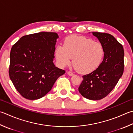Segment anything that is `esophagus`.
Here are the masks:
<instances>
[{
    "mask_svg": "<svg viewBox=\"0 0 133 133\" xmlns=\"http://www.w3.org/2000/svg\"><path fill=\"white\" fill-rule=\"evenodd\" d=\"M67 74H68V75L69 76H73V75H74V74L72 73V72H70V71H68V72H67Z\"/></svg>",
    "mask_w": 133,
    "mask_h": 133,
    "instance_id": "esophagus-1",
    "label": "esophagus"
}]
</instances>
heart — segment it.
<instances>
[{"label": "heart", "instance_id": "b5f03b06", "mask_svg": "<svg viewBox=\"0 0 133 133\" xmlns=\"http://www.w3.org/2000/svg\"><path fill=\"white\" fill-rule=\"evenodd\" d=\"M55 57L59 66L71 63L81 74L91 73L99 67L104 57V48L99 42L84 36L72 35L66 37L63 46H57Z\"/></svg>", "mask_w": 133, "mask_h": 133}]
</instances>
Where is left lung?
<instances>
[{
	"mask_svg": "<svg viewBox=\"0 0 133 133\" xmlns=\"http://www.w3.org/2000/svg\"><path fill=\"white\" fill-rule=\"evenodd\" d=\"M92 33L104 46V59L96 70L83 76L78 90L86 98L99 100L111 92L123 74L124 50L122 45L111 35Z\"/></svg>",
	"mask_w": 133,
	"mask_h": 133,
	"instance_id": "8db88e82",
	"label": "left lung"
}]
</instances>
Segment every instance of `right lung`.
<instances>
[{
    "label": "right lung",
    "mask_w": 133,
    "mask_h": 133,
    "mask_svg": "<svg viewBox=\"0 0 133 133\" xmlns=\"http://www.w3.org/2000/svg\"><path fill=\"white\" fill-rule=\"evenodd\" d=\"M58 34L42 32L22 36L12 46L9 76L17 91L26 99L41 98L65 73L53 63Z\"/></svg>",
    "instance_id": "obj_1"
}]
</instances>
